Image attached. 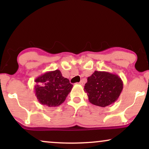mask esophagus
Wrapping results in <instances>:
<instances>
[{
  "instance_id": "obj_1",
  "label": "esophagus",
  "mask_w": 149,
  "mask_h": 149,
  "mask_svg": "<svg viewBox=\"0 0 149 149\" xmlns=\"http://www.w3.org/2000/svg\"><path fill=\"white\" fill-rule=\"evenodd\" d=\"M83 83H84V82H83V80H81L80 82L79 83V84H80V85H83Z\"/></svg>"
}]
</instances>
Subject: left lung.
Instances as JSON below:
<instances>
[{
	"label": "left lung",
	"instance_id": "left-lung-1",
	"mask_svg": "<svg viewBox=\"0 0 149 149\" xmlns=\"http://www.w3.org/2000/svg\"><path fill=\"white\" fill-rule=\"evenodd\" d=\"M123 88V81L117 74L95 70L87 78L84 91L89 102L106 107L117 100Z\"/></svg>",
	"mask_w": 149,
	"mask_h": 149
}]
</instances>
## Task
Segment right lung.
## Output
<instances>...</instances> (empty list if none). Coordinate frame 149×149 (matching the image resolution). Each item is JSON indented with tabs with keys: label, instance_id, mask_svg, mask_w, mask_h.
<instances>
[{
	"label": "right lung",
	"instance_id": "add662e5",
	"mask_svg": "<svg viewBox=\"0 0 149 149\" xmlns=\"http://www.w3.org/2000/svg\"><path fill=\"white\" fill-rule=\"evenodd\" d=\"M35 82L36 98L41 104L49 107H58L64 102L73 86L59 70L44 73L35 79Z\"/></svg>",
	"mask_w": 149,
	"mask_h": 149
}]
</instances>
